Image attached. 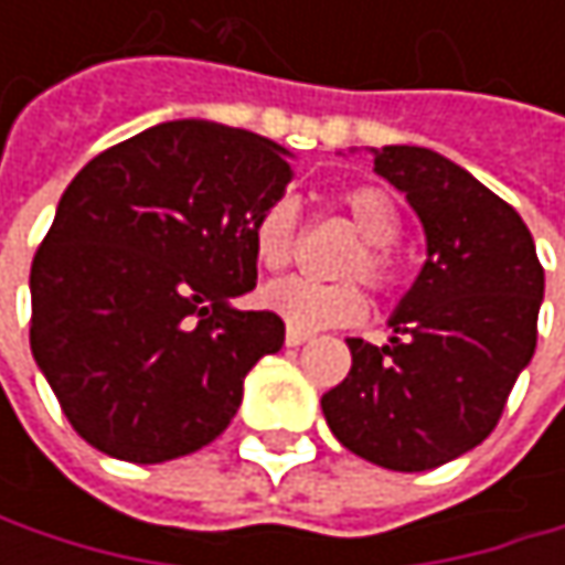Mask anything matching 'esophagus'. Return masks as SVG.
<instances>
[{"label":"esophagus","mask_w":565,"mask_h":565,"mask_svg":"<svg viewBox=\"0 0 565 565\" xmlns=\"http://www.w3.org/2000/svg\"><path fill=\"white\" fill-rule=\"evenodd\" d=\"M310 340V333L307 330H297V327H287V333H284V343L287 347H300V343H307Z\"/></svg>","instance_id":"34e87169"}]
</instances>
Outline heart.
I'll return each mask as SVG.
<instances>
[{"label": "heart", "mask_w": 565, "mask_h": 565, "mask_svg": "<svg viewBox=\"0 0 565 565\" xmlns=\"http://www.w3.org/2000/svg\"><path fill=\"white\" fill-rule=\"evenodd\" d=\"M343 209L360 232L363 245L347 258L343 275L366 278L373 287H390L395 278L393 245L398 238V209L376 185H356L343 195ZM297 245V209L284 195L268 202L252 222V248L262 268L281 271L294 258ZM262 303L275 310L287 327L297 330H323V327H350L366 317V294L353 281L320 284L307 278H287L268 284L262 290Z\"/></svg>", "instance_id": "obj_1"}]
</instances>
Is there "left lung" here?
I'll return each mask as SVG.
<instances>
[{
  "mask_svg": "<svg viewBox=\"0 0 565 565\" xmlns=\"http://www.w3.org/2000/svg\"><path fill=\"white\" fill-rule=\"evenodd\" d=\"M425 232V265L390 317L386 347L347 340L353 366L323 418L353 455L431 471L481 445L536 350L543 268L501 195L425 147L370 150Z\"/></svg>",
  "mask_w": 565,
  "mask_h": 565,
  "instance_id": "obj_1",
  "label": "left lung"
}]
</instances>
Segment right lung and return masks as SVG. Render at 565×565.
I'll return each instance as SVG.
<instances>
[{
  "mask_svg": "<svg viewBox=\"0 0 565 565\" xmlns=\"http://www.w3.org/2000/svg\"><path fill=\"white\" fill-rule=\"evenodd\" d=\"M290 153L212 124L150 127L71 179L32 262V356L97 451L160 465L215 441L284 320L232 300L258 281L255 215Z\"/></svg>",
  "mask_w": 565,
  "mask_h": 565,
  "instance_id": "add662e5",
  "label": "right lung"
}]
</instances>
